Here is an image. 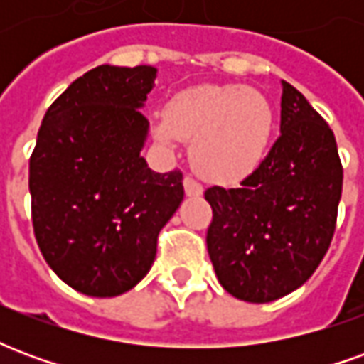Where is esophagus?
I'll use <instances>...</instances> for the list:
<instances>
[{"label":"esophagus","instance_id":"obj_1","mask_svg":"<svg viewBox=\"0 0 364 364\" xmlns=\"http://www.w3.org/2000/svg\"><path fill=\"white\" fill-rule=\"evenodd\" d=\"M183 187H185L187 197H203V187H200V183L195 181L193 177H185V179H183Z\"/></svg>","mask_w":364,"mask_h":364}]
</instances>
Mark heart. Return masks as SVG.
Returning a JSON list of instances; mask_svg holds the SVG:
<instances>
[{"label": "heart", "mask_w": 364, "mask_h": 364, "mask_svg": "<svg viewBox=\"0 0 364 364\" xmlns=\"http://www.w3.org/2000/svg\"><path fill=\"white\" fill-rule=\"evenodd\" d=\"M267 97L244 85H197L169 101L154 122L159 144L175 148L193 138L191 159L210 181L234 185L253 175L267 156L273 134Z\"/></svg>", "instance_id": "heart-1"}]
</instances>
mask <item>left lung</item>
<instances>
[{"mask_svg":"<svg viewBox=\"0 0 364 364\" xmlns=\"http://www.w3.org/2000/svg\"><path fill=\"white\" fill-rule=\"evenodd\" d=\"M281 136L240 189H206V247L232 296L265 304L302 287L333 237L343 169L336 136L306 97L281 82Z\"/></svg>","mask_w":364,"mask_h":364,"instance_id":"1","label":"left lung"}]
</instances>
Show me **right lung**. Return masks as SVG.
Here are the masks:
<instances>
[{
    "mask_svg": "<svg viewBox=\"0 0 364 364\" xmlns=\"http://www.w3.org/2000/svg\"><path fill=\"white\" fill-rule=\"evenodd\" d=\"M156 75L151 66L93 68L48 107L36 136V242L52 271L87 296H119L142 281L185 195L181 171L156 173L140 156Z\"/></svg>",
    "mask_w": 364,
    "mask_h": 364,
    "instance_id": "obj_1",
    "label": "right lung"
}]
</instances>
